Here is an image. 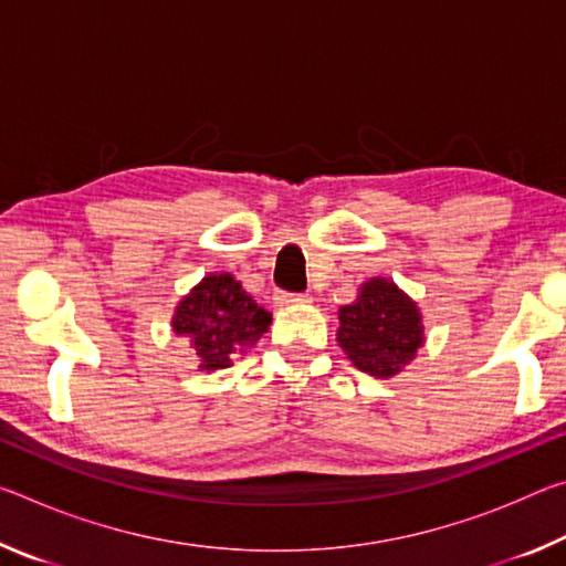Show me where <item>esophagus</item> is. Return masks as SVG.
<instances>
[{
	"label": "esophagus",
	"instance_id": "esophagus-1",
	"mask_svg": "<svg viewBox=\"0 0 566 566\" xmlns=\"http://www.w3.org/2000/svg\"><path fill=\"white\" fill-rule=\"evenodd\" d=\"M276 302H280L282 306H294V304H310L312 296L310 294H280L276 296Z\"/></svg>",
	"mask_w": 566,
	"mask_h": 566
}]
</instances>
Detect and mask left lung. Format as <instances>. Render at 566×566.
Segmentation results:
<instances>
[{
	"mask_svg": "<svg viewBox=\"0 0 566 566\" xmlns=\"http://www.w3.org/2000/svg\"><path fill=\"white\" fill-rule=\"evenodd\" d=\"M424 339L417 302L387 276H371L357 300L339 306L337 344L354 367L377 379L397 377Z\"/></svg>",
	"mask_w": 566,
	"mask_h": 566,
	"instance_id": "8db88e82",
	"label": "left lung"
}]
</instances>
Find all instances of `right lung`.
Wrapping results in <instances>:
<instances>
[{
    "mask_svg": "<svg viewBox=\"0 0 566 566\" xmlns=\"http://www.w3.org/2000/svg\"><path fill=\"white\" fill-rule=\"evenodd\" d=\"M272 312L256 304L242 282L229 272H212L181 296L171 314V332L187 339L199 371L232 367L270 329Z\"/></svg>",
    "mask_w": 566,
    "mask_h": 566,
    "instance_id": "1",
    "label": "right lung"
}]
</instances>
